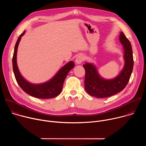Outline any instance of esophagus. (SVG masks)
I'll use <instances>...</instances> for the list:
<instances>
[{
  "instance_id": "esophagus-1",
  "label": "esophagus",
  "mask_w": 146,
  "mask_h": 146,
  "mask_svg": "<svg viewBox=\"0 0 146 146\" xmlns=\"http://www.w3.org/2000/svg\"><path fill=\"white\" fill-rule=\"evenodd\" d=\"M84 56H83L82 55H79L78 56H77L76 58V63L77 65H80L82 63V62L84 60Z\"/></svg>"
}]
</instances>
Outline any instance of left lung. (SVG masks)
<instances>
[{"label":"left lung","instance_id":"8db88e82","mask_svg":"<svg viewBox=\"0 0 146 146\" xmlns=\"http://www.w3.org/2000/svg\"><path fill=\"white\" fill-rule=\"evenodd\" d=\"M119 39L123 46L124 65L117 76L106 79L99 74L93 63L87 62L83 65L86 70L85 90L91 96L99 98L109 97L122 91L128 84L133 66L132 49L129 40L122 32Z\"/></svg>","mask_w":146,"mask_h":146}]
</instances>
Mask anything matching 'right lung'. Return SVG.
<instances>
[{
  "mask_svg": "<svg viewBox=\"0 0 146 146\" xmlns=\"http://www.w3.org/2000/svg\"><path fill=\"white\" fill-rule=\"evenodd\" d=\"M25 33V31L19 36L14 47L13 57V68L17 82L24 92L35 98L49 99L56 97L60 94L65 78L69 71L74 67V63L73 61L69 62L47 81L39 84L30 82L21 74L17 62L18 47L21 37L24 36Z\"/></svg>",
  "mask_w": 146,
  "mask_h": 146,
  "instance_id": "1",
  "label": "right lung"
}]
</instances>
